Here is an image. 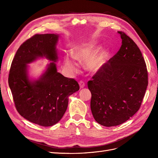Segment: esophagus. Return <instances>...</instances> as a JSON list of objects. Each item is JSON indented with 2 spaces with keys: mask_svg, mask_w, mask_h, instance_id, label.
Returning a JSON list of instances; mask_svg holds the SVG:
<instances>
[{
  "mask_svg": "<svg viewBox=\"0 0 158 158\" xmlns=\"http://www.w3.org/2000/svg\"><path fill=\"white\" fill-rule=\"evenodd\" d=\"M79 84H80V88H84V86H85V83H84V81H80V82H79Z\"/></svg>",
  "mask_w": 158,
  "mask_h": 158,
  "instance_id": "esophagus-1",
  "label": "esophagus"
}]
</instances>
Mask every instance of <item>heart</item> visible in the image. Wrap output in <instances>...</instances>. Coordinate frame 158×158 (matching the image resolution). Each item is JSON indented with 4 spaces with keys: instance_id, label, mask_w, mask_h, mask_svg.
I'll return each mask as SVG.
<instances>
[{
    "instance_id": "obj_1",
    "label": "heart",
    "mask_w": 158,
    "mask_h": 158,
    "mask_svg": "<svg viewBox=\"0 0 158 158\" xmlns=\"http://www.w3.org/2000/svg\"><path fill=\"white\" fill-rule=\"evenodd\" d=\"M99 49V47L95 44H88L82 46V47L76 49L73 51V57L78 60L86 61L93 57L97 53ZM106 52H103L98 58L91 61L89 63V68L92 70L98 69L103 63V59ZM65 64L71 70H76V64L74 61L70 58L69 56H66L65 58Z\"/></svg>"
}]
</instances>
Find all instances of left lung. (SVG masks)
Returning a JSON list of instances; mask_svg holds the SVG:
<instances>
[{"instance_id":"obj_1","label":"left lung","mask_w":158,"mask_h":158,"mask_svg":"<svg viewBox=\"0 0 158 158\" xmlns=\"http://www.w3.org/2000/svg\"><path fill=\"white\" fill-rule=\"evenodd\" d=\"M118 33L122 39L120 49L88 82L93 117L107 127L126 122L138 111L148 84L140 49L125 32Z\"/></svg>"}]
</instances>
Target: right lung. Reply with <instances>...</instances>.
<instances>
[{
  "label": "right lung",
  "instance_id": "right-lung-1",
  "mask_svg": "<svg viewBox=\"0 0 158 158\" xmlns=\"http://www.w3.org/2000/svg\"><path fill=\"white\" fill-rule=\"evenodd\" d=\"M59 35L35 34L19 47L12 60L8 75L17 111L29 121L42 127H51L63 117L69 96L79 90L78 83L64 77L51 63L39 80L31 82L27 76V64L38 57L45 56L55 62L58 57L56 44Z\"/></svg>",
  "mask_w": 158,
  "mask_h": 158
}]
</instances>
